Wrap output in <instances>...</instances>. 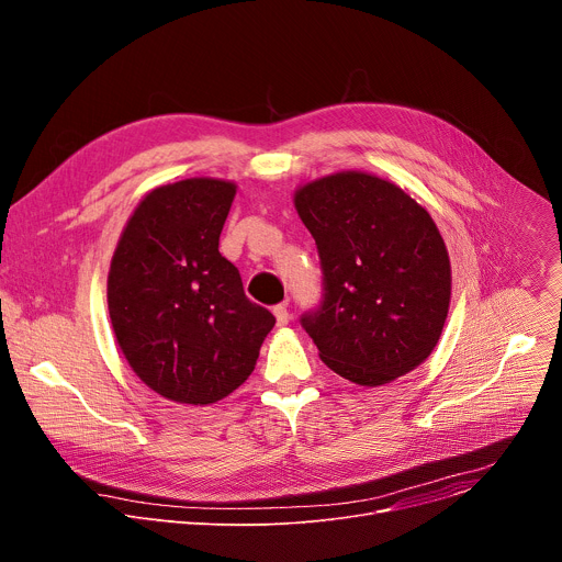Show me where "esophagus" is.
<instances>
[{"mask_svg":"<svg viewBox=\"0 0 562 562\" xmlns=\"http://www.w3.org/2000/svg\"><path fill=\"white\" fill-rule=\"evenodd\" d=\"M273 315H276V323H278V327H284V325H289L291 315H289V308H286V304H276V306H273Z\"/></svg>","mask_w":562,"mask_h":562,"instance_id":"esophagus-1","label":"esophagus"}]
</instances>
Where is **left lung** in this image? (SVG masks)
Instances as JSON below:
<instances>
[{"instance_id": "left-lung-1", "label": "left lung", "mask_w": 562, "mask_h": 562, "mask_svg": "<svg viewBox=\"0 0 562 562\" xmlns=\"http://www.w3.org/2000/svg\"><path fill=\"white\" fill-rule=\"evenodd\" d=\"M315 239L323 300L300 323L338 375L380 386L414 371L440 340L451 265L431 215L395 184L342 171L295 191Z\"/></svg>"}]
</instances>
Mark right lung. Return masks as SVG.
<instances>
[{"label": "right lung", "instance_id": "right-lung-1", "mask_svg": "<svg viewBox=\"0 0 562 562\" xmlns=\"http://www.w3.org/2000/svg\"><path fill=\"white\" fill-rule=\"evenodd\" d=\"M235 184L191 178L144 195L109 271V313L137 378L182 405H211L256 369L273 329L220 254Z\"/></svg>", "mask_w": 562, "mask_h": 562}]
</instances>
